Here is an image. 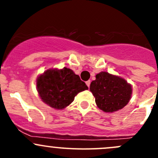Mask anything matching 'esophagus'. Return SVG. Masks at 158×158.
Returning a JSON list of instances; mask_svg holds the SVG:
<instances>
[{
	"instance_id": "34e87169",
	"label": "esophagus",
	"mask_w": 158,
	"mask_h": 158,
	"mask_svg": "<svg viewBox=\"0 0 158 158\" xmlns=\"http://www.w3.org/2000/svg\"><path fill=\"white\" fill-rule=\"evenodd\" d=\"M90 83H91V81L90 80H88V81H86V82H85V84H86L87 86H88V87L90 86Z\"/></svg>"
}]
</instances>
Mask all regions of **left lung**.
<instances>
[{
	"instance_id": "obj_1",
	"label": "left lung",
	"mask_w": 158,
	"mask_h": 158,
	"mask_svg": "<svg viewBox=\"0 0 158 158\" xmlns=\"http://www.w3.org/2000/svg\"><path fill=\"white\" fill-rule=\"evenodd\" d=\"M90 91L100 109L105 112H113L128 104L132 88L122 78L101 72L95 76V80L91 82Z\"/></svg>"
}]
</instances>
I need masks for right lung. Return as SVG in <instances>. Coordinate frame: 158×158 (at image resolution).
I'll return each mask as SVG.
<instances>
[{
	"mask_svg": "<svg viewBox=\"0 0 158 158\" xmlns=\"http://www.w3.org/2000/svg\"><path fill=\"white\" fill-rule=\"evenodd\" d=\"M36 88L44 103L53 109H63L88 86L73 70L64 67L44 72L36 79Z\"/></svg>",
	"mask_w": 158,
	"mask_h": 158,
	"instance_id": "right-lung-1",
	"label": "right lung"
}]
</instances>
